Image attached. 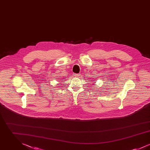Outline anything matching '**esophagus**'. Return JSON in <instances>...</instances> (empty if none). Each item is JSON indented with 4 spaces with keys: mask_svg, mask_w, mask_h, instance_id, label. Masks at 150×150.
<instances>
[{
    "mask_svg": "<svg viewBox=\"0 0 150 150\" xmlns=\"http://www.w3.org/2000/svg\"><path fill=\"white\" fill-rule=\"evenodd\" d=\"M74 75L75 76H76V77H78L80 76V74H74Z\"/></svg>",
    "mask_w": 150,
    "mask_h": 150,
    "instance_id": "esophagus-1",
    "label": "esophagus"
}]
</instances>
